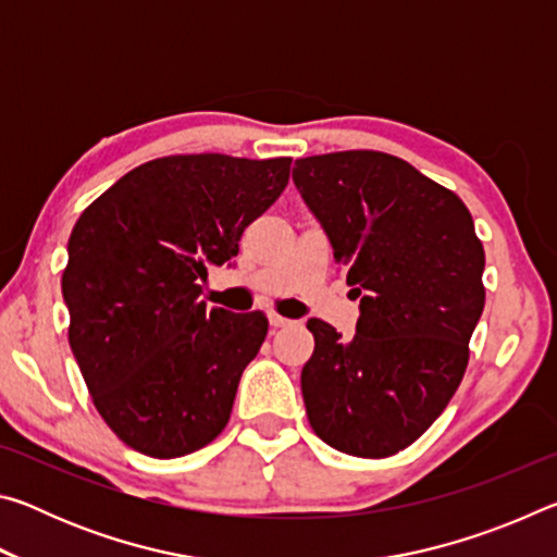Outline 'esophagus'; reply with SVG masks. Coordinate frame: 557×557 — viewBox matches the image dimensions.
Here are the masks:
<instances>
[{"mask_svg": "<svg viewBox=\"0 0 557 557\" xmlns=\"http://www.w3.org/2000/svg\"><path fill=\"white\" fill-rule=\"evenodd\" d=\"M268 319H270V326H287V324H292L287 317H282V314H277V312H270Z\"/></svg>", "mask_w": 557, "mask_h": 557, "instance_id": "34e87169", "label": "esophagus"}]
</instances>
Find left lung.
Instances as JSON below:
<instances>
[{
    "mask_svg": "<svg viewBox=\"0 0 557 557\" xmlns=\"http://www.w3.org/2000/svg\"><path fill=\"white\" fill-rule=\"evenodd\" d=\"M301 201L361 299L354 338L309 319V425L354 457L412 445L459 388L484 312V248L459 196L383 152L297 159Z\"/></svg>",
    "mask_w": 557,
    "mask_h": 557,
    "instance_id": "obj_1",
    "label": "left lung"
}]
</instances>
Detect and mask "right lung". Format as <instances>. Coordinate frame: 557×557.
<instances>
[{"label": "right lung", "mask_w": 557, "mask_h": 557, "mask_svg": "<svg viewBox=\"0 0 557 557\" xmlns=\"http://www.w3.org/2000/svg\"><path fill=\"white\" fill-rule=\"evenodd\" d=\"M289 164L162 157L127 172L73 225L61 280L71 351L102 420L132 449L184 457L228 425L268 317L209 309L201 285L209 265L238 256Z\"/></svg>", "instance_id": "obj_1"}]
</instances>
